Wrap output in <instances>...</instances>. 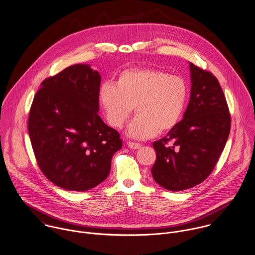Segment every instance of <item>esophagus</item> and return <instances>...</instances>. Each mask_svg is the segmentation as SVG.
<instances>
[{"mask_svg":"<svg viewBox=\"0 0 255 255\" xmlns=\"http://www.w3.org/2000/svg\"><path fill=\"white\" fill-rule=\"evenodd\" d=\"M128 148L134 149V150L141 148V144L135 143V142H131V141H128Z\"/></svg>","mask_w":255,"mask_h":255,"instance_id":"34e87169","label":"esophagus"}]
</instances>
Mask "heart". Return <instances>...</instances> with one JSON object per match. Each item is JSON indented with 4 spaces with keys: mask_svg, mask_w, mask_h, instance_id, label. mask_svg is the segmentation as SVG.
Instances as JSON below:
<instances>
[{
    "mask_svg": "<svg viewBox=\"0 0 255 255\" xmlns=\"http://www.w3.org/2000/svg\"><path fill=\"white\" fill-rule=\"evenodd\" d=\"M188 87L176 75L162 70L133 68L123 71L116 84L104 83L99 102L107 123L121 128L134 107L136 117L127 133L133 138L147 139L174 128L185 110Z\"/></svg>",
    "mask_w": 255,
    "mask_h": 255,
    "instance_id": "1",
    "label": "heart"
}]
</instances>
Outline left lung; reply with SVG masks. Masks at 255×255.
Here are the masks:
<instances>
[{
  "label": "left lung",
  "mask_w": 255,
  "mask_h": 255,
  "mask_svg": "<svg viewBox=\"0 0 255 255\" xmlns=\"http://www.w3.org/2000/svg\"><path fill=\"white\" fill-rule=\"evenodd\" d=\"M191 96L182 121L153 143L154 180L169 191L202 183L213 170L230 133L231 117L216 77L190 63Z\"/></svg>",
  "instance_id": "8db88e82"
}]
</instances>
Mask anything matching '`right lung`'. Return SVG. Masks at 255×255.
I'll return each instance as SVG.
<instances>
[{
  "instance_id": "1",
  "label": "right lung",
  "mask_w": 255,
  "mask_h": 255,
  "mask_svg": "<svg viewBox=\"0 0 255 255\" xmlns=\"http://www.w3.org/2000/svg\"><path fill=\"white\" fill-rule=\"evenodd\" d=\"M101 77L88 64L67 67L41 84L28 131L42 172L55 185L84 192L104 181L123 141L97 114Z\"/></svg>"
}]
</instances>
